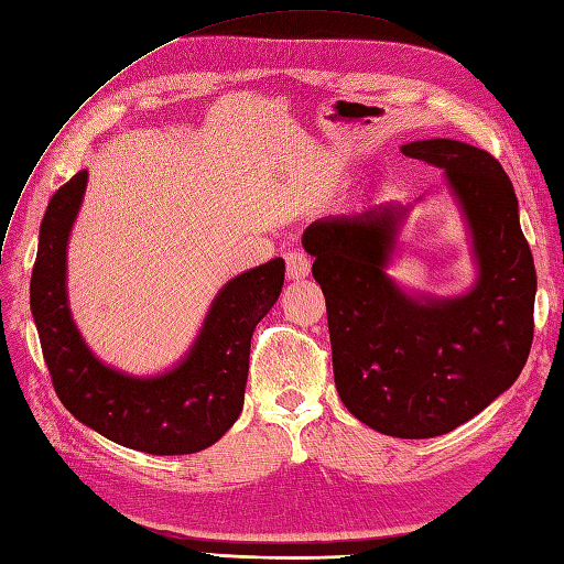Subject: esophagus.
Wrapping results in <instances>:
<instances>
[{
	"mask_svg": "<svg viewBox=\"0 0 564 564\" xmlns=\"http://www.w3.org/2000/svg\"><path fill=\"white\" fill-rule=\"evenodd\" d=\"M311 272V258L303 251H289L286 253V275L292 280L306 278Z\"/></svg>",
	"mask_w": 564,
	"mask_h": 564,
	"instance_id": "esophagus-1",
	"label": "esophagus"
}]
</instances>
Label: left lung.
Listing matches in <instances>:
<instances>
[{
  "instance_id": "obj_1",
  "label": "left lung",
  "mask_w": 564,
  "mask_h": 564,
  "mask_svg": "<svg viewBox=\"0 0 564 564\" xmlns=\"http://www.w3.org/2000/svg\"><path fill=\"white\" fill-rule=\"evenodd\" d=\"M446 171L469 223L479 282L463 299L417 301L387 278L403 210L370 206L313 223L303 247L327 303L334 382L368 427L448 434L498 399L529 358L536 270L512 182L489 151L455 140L405 144Z\"/></svg>"
}]
</instances>
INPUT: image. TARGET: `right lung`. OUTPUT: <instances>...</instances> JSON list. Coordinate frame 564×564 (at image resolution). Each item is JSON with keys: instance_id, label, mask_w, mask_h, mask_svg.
I'll return each instance as SVG.
<instances>
[{"instance_id": "add662e5", "label": "right lung", "mask_w": 564, "mask_h": 564, "mask_svg": "<svg viewBox=\"0 0 564 564\" xmlns=\"http://www.w3.org/2000/svg\"><path fill=\"white\" fill-rule=\"evenodd\" d=\"M85 185L87 171H80L50 199L30 278L52 387L68 413L120 446L151 455L204 451L245 408L251 337L282 292L284 261L272 258L223 286L180 368L154 379L120 375L87 351L66 303V245Z\"/></svg>"}]
</instances>
